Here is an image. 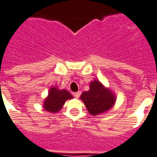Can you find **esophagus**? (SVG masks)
<instances>
[{
    "instance_id": "obj_1",
    "label": "esophagus",
    "mask_w": 157,
    "mask_h": 157,
    "mask_svg": "<svg viewBox=\"0 0 157 157\" xmlns=\"http://www.w3.org/2000/svg\"><path fill=\"white\" fill-rule=\"evenodd\" d=\"M81 91H78V92H76V93H74V97L76 98H78L79 97H80V95H81Z\"/></svg>"
}]
</instances>
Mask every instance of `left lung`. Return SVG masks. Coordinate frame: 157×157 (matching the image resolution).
Segmentation results:
<instances>
[{
	"label": "left lung",
	"instance_id": "8db88e82",
	"mask_svg": "<svg viewBox=\"0 0 157 157\" xmlns=\"http://www.w3.org/2000/svg\"><path fill=\"white\" fill-rule=\"evenodd\" d=\"M80 98L89 113L93 116H98L109 111L117 100L116 94L98 80L91 81L90 90L81 94Z\"/></svg>",
	"mask_w": 157,
	"mask_h": 157
}]
</instances>
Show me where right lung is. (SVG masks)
I'll return each mask as SVG.
<instances>
[{
  "label": "right lung",
  "mask_w": 157,
  "mask_h": 157,
  "mask_svg": "<svg viewBox=\"0 0 157 157\" xmlns=\"http://www.w3.org/2000/svg\"><path fill=\"white\" fill-rule=\"evenodd\" d=\"M73 98V96L66 90H59L57 86L50 89L48 96L43 102V107L50 113H57L63 107L67 100Z\"/></svg>",
  "instance_id": "1"
}]
</instances>
